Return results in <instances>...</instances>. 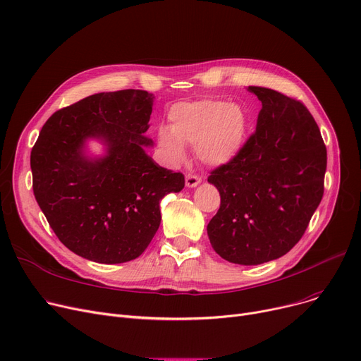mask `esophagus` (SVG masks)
Segmentation results:
<instances>
[{"instance_id":"obj_1","label":"esophagus","mask_w":361,"mask_h":361,"mask_svg":"<svg viewBox=\"0 0 361 361\" xmlns=\"http://www.w3.org/2000/svg\"><path fill=\"white\" fill-rule=\"evenodd\" d=\"M200 181H202V178L196 174H187L185 176V185L187 187H196L197 184H200Z\"/></svg>"}]
</instances>
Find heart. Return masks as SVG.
<instances>
[{"label":"heart","mask_w":361,"mask_h":361,"mask_svg":"<svg viewBox=\"0 0 361 361\" xmlns=\"http://www.w3.org/2000/svg\"><path fill=\"white\" fill-rule=\"evenodd\" d=\"M249 124L247 112L238 104L224 99L177 102L168 109V127L161 126L157 137L171 165L185 159L184 145H193L200 162L224 165L244 147Z\"/></svg>","instance_id":"heart-1"}]
</instances>
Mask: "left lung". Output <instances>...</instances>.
Segmentation results:
<instances>
[{
  "instance_id": "8db88e82",
  "label": "left lung",
  "mask_w": 361,
  "mask_h": 361,
  "mask_svg": "<svg viewBox=\"0 0 361 361\" xmlns=\"http://www.w3.org/2000/svg\"><path fill=\"white\" fill-rule=\"evenodd\" d=\"M247 90L262 102L256 131L207 178L221 195L207 235L222 259L260 264L288 253L305 234L324 196L326 146L300 101L268 87Z\"/></svg>"
}]
</instances>
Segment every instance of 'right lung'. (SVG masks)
I'll use <instances>...</instances> for the list:
<instances>
[{
    "mask_svg": "<svg viewBox=\"0 0 361 361\" xmlns=\"http://www.w3.org/2000/svg\"><path fill=\"white\" fill-rule=\"evenodd\" d=\"M154 94L126 89L94 93L54 112L32 154L33 195L68 250L98 263L139 257L161 224L159 203L184 176L162 168L145 146ZM101 140L106 155H85Z\"/></svg>",
    "mask_w": 361,
    "mask_h": 361,
    "instance_id": "add662e5",
    "label": "right lung"
}]
</instances>
